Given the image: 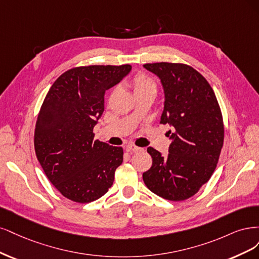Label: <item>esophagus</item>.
Listing matches in <instances>:
<instances>
[{"label":"esophagus","instance_id":"esophagus-1","mask_svg":"<svg viewBox=\"0 0 259 259\" xmlns=\"http://www.w3.org/2000/svg\"><path fill=\"white\" fill-rule=\"evenodd\" d=\"M127 151H128V152H131V153H139V152H141V151H143V148L138 147V146H136V145H128V146H127Z\"/></svg>","mask_w":259,"mask_h":259}]
</instances>
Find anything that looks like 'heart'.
Returning <instances> with one entry per match:
<instances>
[{
  "mask_svg": "<svg viewBox=\"0 0 259 259\" xmlns=\"http://www.w3.org/2000/svg\"><path fill=\"white\" fill-rule=\"evenodd\" d=\"M129 85L136 97L152 95L155 96L157 91L156 81L145 73H137L130 80Z\"/></svg>",
  "mask_w": 259,
  "mask_h": 259,
  "instance_id": "b5f03b06",
  "label": "heart"
}]
</instances>
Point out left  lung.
Instances as JSON below:
<instances>
[{"label":"left lung","mask_w":259,"mask_h":259,"mask_svg":"<svg viewBox=\"0 0 259 259\" xmlns=\"http://www.w3.org/2000/svg\"><path fill=\"white\" fill-rule=\"evenodd\" d=\"M160 78L164 108L160 123H169L172 140L163 157L153 147L151 169L143 173L146 187L170 201H183L197 194L211 179L224 144L223 115L207 80L184 63H146Z\"/></svg>","instance_id":"obj_1"}]
</instances>
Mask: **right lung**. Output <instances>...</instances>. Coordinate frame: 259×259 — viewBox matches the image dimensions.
<instances>
[{
    "instance_id": "obj_1",
    "label": "right lung",
    "mask_w": 259,
    "mask_h": 259,
    "mask_svg": "<svg viewBox=\"0 0 259 259\" xmlns=\"http://www.w3.org/2000/svg\"><path fill=\"white\" fill-rule=\"evenodd\" d=\"M130 64L87 65L56 79L40 106L34 131L37 160L60 194L88 203L111 188L122 147L95 140L104 94L130 72Z\"/></svg>"
}]
</instances>
